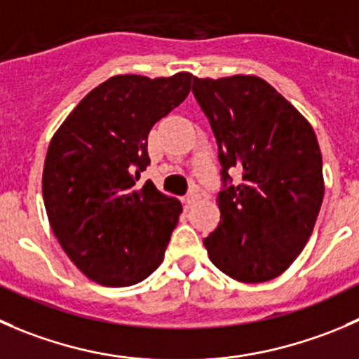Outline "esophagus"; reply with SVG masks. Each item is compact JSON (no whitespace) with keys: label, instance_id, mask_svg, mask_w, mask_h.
Here are the masks:
<instances>
[{"label":"esophagus","instance_id":"34e87169","mask_svg":"<svg viewBox=\"0 0 359 359\" xmlns=\"http://www.w3.org/2000/svg\"><path fill=\"white\" fill-rule=\"evenodd\" d=\"M198 198H200V194L198 193H189L186 198H184V203H186V207H191L194 201H198Z\"/></svg>","mask_w":359,"mask_h":359}]
</instances>
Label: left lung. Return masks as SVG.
<instances>
[{"label": "left lung", "mask_w": 359, "mask_h": 359, "mask_svg": "<svg viewBox=\"0 0 359 359\" xmlns=\"http://www.w3.org/2000/svg\"><path fill=\"white\" fill-rule=\"evenodd\" d=\"M221 163V221L203 238L212 263L240 283H266L309 242L325 194L318 138L305 117L263 79L193 76ZM229 169L243 182L232 184Z\"/></svg>", "instance_id": "left-lung-1"}]
</instances>
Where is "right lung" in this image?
<instances>
[{"label": "right lung", "mask_w": 359, "mask_h": 359, "mask_svg": "<svg viewBox=\"0 0 359 359\" xmlns=\"http://www.w3.org/2000/svg\"><path fill=\"white\" fill-rule=\"evenodd\" d=\"M191 73L168 79L117 75L95 87L48 145L43 203L80 272L110 287L133 286L161 264L182 212L151 180L152 126L186 100Z\"/></svg>", "instance_id": "right-lung-1"}]
</instances>
